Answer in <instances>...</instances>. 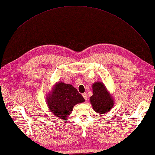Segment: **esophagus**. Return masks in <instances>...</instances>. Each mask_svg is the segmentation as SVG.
Instances as JSON below:
<instances>
[{
  "mask_svg": "<svg viewBox=\"0 0 155 155\" xmlns=\"http://www.w3.org/2000/svg\"><path fill=\"white\" fill-rule=\"evenodd\" d=\"M82 96H83V97H84V99H85V100H87V94H86V93H83V94H82Z\"/></svg>",
  "mask_w": 155,
  "mask_h": 155,
  "instance_id": "1",
  "label": "esophagus"
}]
</instances>
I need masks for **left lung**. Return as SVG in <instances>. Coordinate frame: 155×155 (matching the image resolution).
Masks as SVG:
<instances>
[{
	"mask_svg": "<svg viewBox=\"0 0 155 155\" xmlns=\"http://www.w3.org/2000/svg\"><path fill=\"white\" fill-rule=\"evenodd\" d=\"M93 95L90 101L92 108L98 114H105L114 106V101L102 82L97 81L92 85Z\"/></svg>",
	"mask_w": 155,
	"mask_h": 155,
	"instance_id": "8db88e82",
	"label": "left lung"
}]
</instances>
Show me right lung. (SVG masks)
<instances>
[{
    "label": "right lung",
    "instance_id": "add662e5",
    "mask_svg": "<svg viewBox=\"0 0 155 155\" xmlns=\"http://www.w3.org/2000/svg\"><path fill=\"white\" fill-rule=\"evenodd\" d=\"M84 101L85 99L76 88L63 82L56 83L46 97L50 111L62 120L68 118L74 106Z\"/></svg>",
    "mask_w": 155,
    "mask_h": 155
}]
</instances>
